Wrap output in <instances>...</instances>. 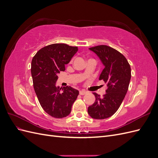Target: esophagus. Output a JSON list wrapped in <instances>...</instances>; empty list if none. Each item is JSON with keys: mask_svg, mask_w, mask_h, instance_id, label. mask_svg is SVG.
<instances>
[{"mask_svg": "<svg viewBox=\"0 0 158 158\" xmlns=\"http://www.w3.org/2000/svg\"><path fill=\"white\" fill-rule=\"evenodd\" d=\"M85 94H87V92H86V91H85V90H84V89H82V90H80V95H85Z\"/></svg>", "mask_w": 158, "mask_h": 158, "instance_id": "obj_1", "label": "esophagus"}]
</instances>
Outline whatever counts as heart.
<instances>
[{
  "mask_svg": "<svg viewBox=\"0 0 158 158\" xmlns=\"http://www.w3.org/2000/svg\"><path fill=\"white\" fill-rule=\"evenodd\" d=\"M73 59H72V60H71V61H73Z\"/></svg>",
  "mask_w": 158,
  "mask_h": 158,
  "instance_id": "obj_1",
  "label": "heart"
}]
</instances>
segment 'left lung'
<instances>
[{
  "label": "left lung",
  "instance_id": "1",
  "mask_svg": "<svg viewBox=\"0 0 158 158\" xmlns=\"http://www.w3.org/2000/svg\"><path fill=\"white\" fill-rule=\"evenodd\" d=\"M89 49L105 66L99 79L107 84V89L103 97L93 93L95 101L88 107V113L93 118L105 119L116 113L125 97L131 78V66L125 56L111 47L102 45Z\"/></svg>",
  "mask_w": 158,
  "mask_h": 158
}]
</instances>
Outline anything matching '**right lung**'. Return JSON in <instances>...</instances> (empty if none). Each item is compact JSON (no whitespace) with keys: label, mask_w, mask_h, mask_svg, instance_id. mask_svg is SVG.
<instances>
[{"label":"right lung","mask_w":158,"mask_h":158,"mask_svg":"<svg viewBox=\"0 0 158 158\" xmlns=\"http://www.w3.org/2000/svg\"><path fill=\"white\" fill-rule=\"evenodd\" d=\"M78 51V47L55 44L43 47L31 60V73L33 88L44 111L52 117L68 116L79 94L70 86H56L58 74L65 70V64Z\"/></svg>","instance_id":"obj_1"}]
</instances>
